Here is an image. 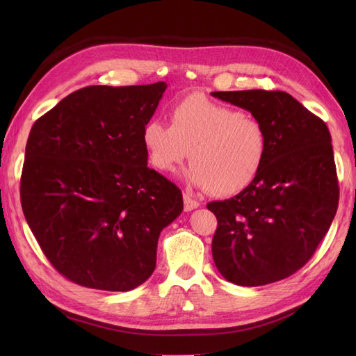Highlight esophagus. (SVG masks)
<instances>
[{
    "mask_svg": "<svg viewBox=\"0 0 356 356\" xmlns=\"http://www.w3.org/2000/svg\"><path fill=\"white\" fill-rule=\"evenodd\" d=\"M184 211L186 212H188V211H193V209H196V208H199L200 207V203L196 200V199H193L190 195H184Z\"/></svg>",
    "mask_w": 356,
    "mask_h": 356,
    "instance_id": "34e87169",
    "label": "esophagus"
}]
</instances>
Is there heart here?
Segmentation results:
<instances>
[{
  "instance_id": "obj_1",
  "label": "heart",
  "mask_w": 356,
  "mask_h": 356,
  "mask_svg": "<svg viewBox=\"0 0 356 356\" xmlns=\"http://www.w3.org/2000/svg\"><path fill=\"white\" fill-rule=\"evenodd\" d=\"M143 144L159 172H175L190 156V184L229 197L260 175L270 139L258 118L191 95L172 106L170 126L161 120L145 123Z\"/></svg>"
}]
</instances>
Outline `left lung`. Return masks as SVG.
I'll return each instance as SVG.
<instances>
[{
	"mask_svg": "<svg viewBox=\"0 0 356 356\" xmlns=\"http://www.w3.org/2000/svg\"><path fill=\"white\" fill-rule=\"evenodd\" d=\"M267 127L268 153L252 184L207 207L217 217L212 257L229 282L260 286L300 270L339 207L331 135L318 115L281 90L212 92Z\"/></svg>",
	"mask_w": 356,
	"mask_h": 356,
	"instance_id": "1",
	"label": "left lung"
}]
</instances>
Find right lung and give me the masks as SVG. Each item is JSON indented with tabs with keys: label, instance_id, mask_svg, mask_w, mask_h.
<instances>
[{
	"label": "right lung",
	"instance_id": "add662e5",
	"mask_svg": "<svg viewBox=\"0 0 356 356\" xmlns=\"http://www.w3.org/2000/svg\"><path fill=\"white\" fill-rule=\"evenodd\" d=\"M166 83L89 86L41 115L26 143L20 202L56 270L81 286L131 291L153 275L181 190L147 166L143 127Z\"/></svg>",
	"mask_w": 356,
	"mask_h": 356
}]
</instances>
